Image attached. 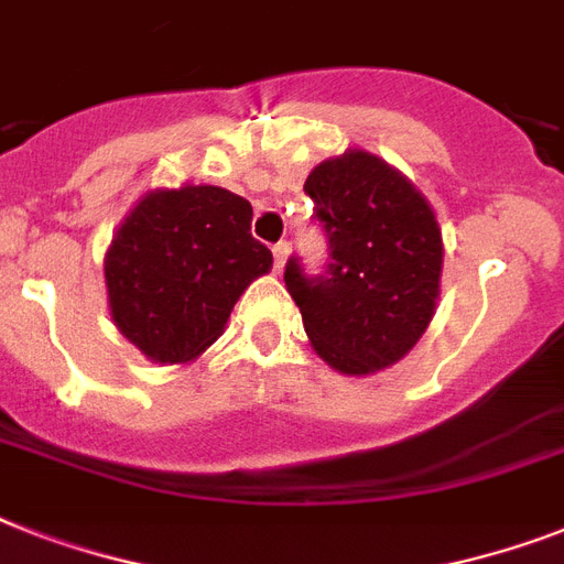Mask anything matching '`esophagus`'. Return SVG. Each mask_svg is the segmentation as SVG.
Wrapping results in <instances>:
<instances>
[{
  "label": "esophagus",
  "instance_id": "esophagus-1",
  "mask_svg": "<svg viewBox=\"0 0 564 564\" xmlns=\"http://www.w3.org/2000/svg\"><path fill=\"white\" fill-rule=\"evenodd\" d=\"M272 251H274V272H283L286 258H290V242H278Z\"/></svg>",
  "mask_w": 564,
  "mask_h": 564
}]
</instances>
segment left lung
<instances>
[{"mask_svg": "<svg viewBox=\"0 0 564 564\" xmlns=\"http://www.w3.org/2000/svg\"><path fill=\"white\" fill-rule=\"evenodd\" d=\"M304 191L333 249L322 278H306L295 258L283 272L306 338L345 377L391 368L423 338L441 297L434 208L409 176L359 148L315 164Z\"/></svg>", "mask_w": 564, "mask_h": 564, "instance_id": "8db88e82", "label": "left lung"}]
</instances>
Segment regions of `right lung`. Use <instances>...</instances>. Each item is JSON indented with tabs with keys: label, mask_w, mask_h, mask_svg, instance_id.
Wrapping results in <instances>:
<instances>
[{
	"label": "right lung",
	"mask_w": 564,
	"mask_h": 564,
	"mask_svg": "<svg viewBox=\"0 0 564 564\" xmlns=\"http://www.w3.org/2000/svg\"><path fill=\"white\" fill-rule=\"evenodd\" d=\"M272 251L251 237L249 199L217 185L155 187L104 254L109 315L155 365L199 359Z\"/></svg>",
	"instance_id": "1"
}]
</instances>
